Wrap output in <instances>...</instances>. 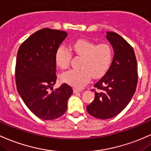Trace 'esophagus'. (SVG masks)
<instances>
[{
  "mask_svg": "<svg viewBox=\"0 0 151 151\" xmlns=\"http://www.w3.org/2000/svg\"><path fill=\"white\" fill-rule=\"evenodd\" d=\"M73 92H74V93H78V92H80L81 91L80 90H79V89H73Z\"/></svg>",
  "mask_w": 151,
  "mask_h": 151,
  "instance_id": "obj_1",
  "label": "esophagus"
}]
</instances>
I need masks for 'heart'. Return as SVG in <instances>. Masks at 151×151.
Here are the masks:
<instances>
[{"instance_id": "heart-1", "label": "heart", "mask_w": 151, "mask_h": 151, "mask_svg": "<svg viewBox=\"0 0 151 151\" xmlns=\"http://www.w3.org/2000/svg\"><path fill=\"white\" fill-rule=\"evenodd\" d=\"M71 48L76 54L82 57L80 69H71L63 73L61 80L76 89H81L88 83L91 77L97 78L103 75L110 67L112 59V49L107 44H96L86 39L74 41ZM72 53L67 48L59 46L56 51L55 60L61 69L69 66Z\"/></svg>"}]
</instances>
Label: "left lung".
I'll return each mask as SVG.
<instances>
[{"instance_id": "left-lung-1", "label": "left lung", "mask_w": 151, "mask_h": 151, "mask_svg": "<svg viewBox=\"0 0 151 151\" xmlns=\"http://www.w3.org/2000/svg\"><path fill=\"white\" fill-rule=\"evenodd\" d=\"M107 39L114 50L108 71L94 85V100L87 106L90 115L110 119L122 112L131 100L137 83V61L133 49L122 36L107 31Z\"/></svg>"}]
</instances>
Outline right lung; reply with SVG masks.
I'll return each instance as SVG.
<instances>
[{"mask_svg":"<svg viewBox=\"0 0 151 151\" xmlns=\"http://www.w3.org/2000/svg\"><path fill=\"white\" fill-rule=\"evenodd\" d=\"M67 36L66 31L45 28L30 36L18 51L15 74L18 92L29 110L43 120L64 115L73 93L66 83L55 90L52 87L57 81L56 51Z\"/></svg>","mask_w":151,"mask_h":151,"instance_id":"1","label":"right lung"}]
</instances>
